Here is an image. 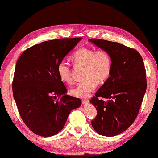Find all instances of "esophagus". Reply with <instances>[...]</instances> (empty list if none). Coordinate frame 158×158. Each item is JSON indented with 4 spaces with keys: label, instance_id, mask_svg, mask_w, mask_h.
<instances>
[{
    "label": "esophagus",
    "instance_id": "34e87169",
    "mask_svg": "<svg viewBox=\"0 0 158 158\" xmlns=\"http://www.w3.org/2000/svg\"><path fill=\"white\" fill-rule=\"evenodd\" d=\"M82 103L83 104H87L89 103V100L88 99H82Z\"/></svg>",
    "mask_w": 158,
    "mask_h": 158
}]
</instances>
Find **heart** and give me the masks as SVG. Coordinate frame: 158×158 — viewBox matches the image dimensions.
<instances>
[{
	"label": "heart",
	"instance_id": "b5f03b06",
	"mask_svg": "<svg viewBox=\"0 0 158 158\" xmlns=\"http://www.w3.org/2000/svg\"><path fill=\"white\" fill-rule=\"evenodd\" d=\"M73 63L85 66V81L79 82L70 90L74 97H88L97 86V81L103 82L110 77L112 69V60L110 52L104 49L96 51L92 48H81L71 55ZM60 78L66 83L72 81L69 62L61 60L57 66Z\"/></svg>",
	"mask_w": 158,
	"mask_h": 158
}]
</instances>
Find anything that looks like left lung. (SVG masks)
Listing matches in <instances>:
<instances>
[{
    "mask_svg": "<svg viewBox=\"0 0 158 158\" xmlns=\"http://www.w3.org/2000/svg\"><path fill=\"white\" fill-rule=\"evenodd\" d=\"M89 41L109 52L112 60L110 77L90 100L97 112L91 123L98 134L115 136L133 124L140 111L147 85L143 60L135 49L120 43Z\"/></svg>",
    "mask_w": 158,
    "mask_h": 158,
    "instance_id": "left-lung-1",
    "label": "left lung"
}]
</instances>
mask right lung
<instances>
[{
  "label": "right lung",
  "instance_id": "add662e5",
  "mask_svg": "<svg viewBox=\"0 0 158 158\" xmlns=\"http://www.w3.org/2000/svg\"><path fill=\"white\" fill-rule=\"evenodd\" d=\"M82 38L48 40L26 49L15 65L12 89L18 112L34 134L50 137L58 134L69 114L81 101L66 94L57 66Z\"/></svg>",
  "mask_w": 158,
  "mask_h": 158
}]
</instances>
